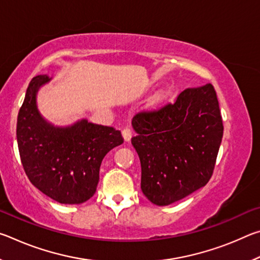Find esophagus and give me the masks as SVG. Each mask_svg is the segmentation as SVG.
Instances as JSON below:
<instances>
[{"label": "esophagus", "instance_id": "1", "mask_svg": "<svg viewBox=\"0 0 260 260\" xmlns=\"http://www.w3.org/2000/svg\"><path fill=\"white\" fill-rule=\"evenodd\" d=\"M121 134H122V138H124V140H125V142H129L131 139H132V135H133V134H132V131L129 128L122 129Z\"/></svg>", "mask_w": 260, "mask_h": 260}]
</instances>
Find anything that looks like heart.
I'll return each instance as SVG.
<instances>
[{"label":"heart","mask_w":260,"mask_h":260,"mask_svg":"<svg viewBox=\"0 0 260 260\" xmlns=\"http://www.w3.org/2000/svg\"><path fill=\"white\" fill-rule=\"evenodd\" d=\"M169 96H170V91L169 90H167V89H161V90L158 91L157 95L155 96V98H153L152 104L153 105L160 104V103L164 102V101H166Z\"/></svg>","instance_id":"obj_1"}]
</instances>
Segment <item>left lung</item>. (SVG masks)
Returning <instances> with one entry per match:
<instances>
[{
	"label": "left lung",
	"mask_w": 260,
	"mask_h": 260,
	"mask_svg": "<svg viewBox=\"0 0 260 260\" xmlns=\"http://www.w3.org/2000/svg\"><path fill=\"white\" fill-rule=\"evenodd\" d=\"M132 126L141 189L151 203L170 205L209 182L223 134L211 83L187 88L158 111L138 113Z\"/></svg>",
	"instance_id": "1"
}]
</instances>
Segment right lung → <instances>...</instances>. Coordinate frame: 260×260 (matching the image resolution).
I'll list each match as a JSON object with an SVG mask.
<instances>
[{"instance_id": "right-lung-1", "label": "right lung", "mask_w": 260, "mask_h": 260, "mask_svg": "<svg viewBox=\"0 0 260 260\" xmlns=\"http://www.w3.org/2000/svg\"><path fill=\"white\" fill-rule=\"evenodd\" d=\"M51 80L34 77L17 119L21 164L34 187L60 204H81L94 195L105 155L124 142L120 131L80 119L55 126L37 105L39 89Z\"/></svg>"}]
</instances>
